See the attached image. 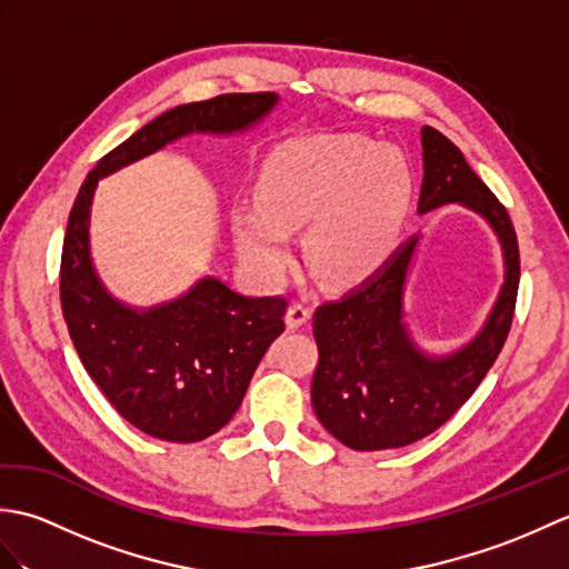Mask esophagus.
Masks as SVG:
<instances>
[{"instance_id": "obj_1", "label": "esophagus", "mask_w": 569, "mask_h": 569, "mask_svg": "<svg viewBox=\"0 0 569 569\" xmlns=\"http://www.w3.org/2000/svg\"><path fill=\"white\" fill-rule=\"evenodd\" d=\"M308 320H310V308L306 303H293L286 312V322H288V328H291V330L303 328Z\"/></svg>"}]
</instances>
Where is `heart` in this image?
Returning a JSON list of instances; mask_svg holds the SVG:
<instances>
[{
	"instance_id": "1",
	"label": "heart",
	"mask_w": 569,
	"mask_h": 569,
	"mask_svg": "<svg viewBox=\"0 0 569 569\" xmlns=\"http://www.w3.org/2000/svg\"><path fill=\"white\" fill-rule=\"evenodd\" d=\"M408 163L393 147L355 137L291 141L266 159L259 208L234 210L239 257L261 283L291 269V232L322 283L352 288L381 269L410 200Z\"/></svg>"
}]
</instances>
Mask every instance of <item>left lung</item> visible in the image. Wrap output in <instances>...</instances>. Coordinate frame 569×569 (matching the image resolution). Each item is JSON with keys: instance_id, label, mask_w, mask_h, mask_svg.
Returning <instances> with one entry per match:
<instances>
[{"instance_id": "obj_1", "label": "left lung", "mask_w": 569, "mask_h": 569, "mask_svg": "<svg viewBox=\"0 0 569 569\" xmlns=\"http://www.w3.org/2000/svg\"><path fill=\"white\" fill-rule=\"evenodd\" d=\"M420 139L426 173L418 212L447 202L479 212L499 234L506 278L485 330L447 357L422 355L403 325V291L418 237L355 291L318 306L312 316L320 352L310 386L312 408L352 450L406 447L450 420L497 361L516 310L521 253L509 212L450 139L432 127H422Z\"/></svg>"}]
</instances>
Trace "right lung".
Masks as SVG:
<instances>
[{"label": "right lung", "mask_w": 569, "mask_h": 569, "mask_svg": "<svg viewBox=\"0 0 569 569\" xmlns=\"http://www.w3.org/2000/svg\"><path fill=\"white\" fill-rule=\"evenodd\" d=\"M273 92H232L178 104L104 153L84 178L60 257V306L84 371L117 413L151 438L198 442L237 413L266 349L286 330L283 296H239L217 278L151 310L104 291L90 261L88 222L98 180L190 131L247 129L271 112Z\"/></svg>", "instance_id": "obj_1"}]
</instances>
